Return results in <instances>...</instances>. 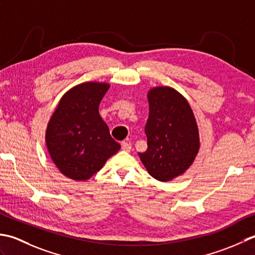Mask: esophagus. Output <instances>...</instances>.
Masks as SVG:
<instances>
[{"instance_id":"1","label":"esophagus","mask_w":255,"mask_h":255,"mask_svg":"<svg viewBox=\"0 0 255 255\" xmlns=\"http://www.w3.org/2000/svg\"><path fill=\"white\" fill-rule=\"evenodd\" d=\"M121 146H122V149L126 150V152H129V150H131V148H132L131 143L128 142V141H127V142H126V141L122 142V143H121Z\"/></svg>"}]
</instances>
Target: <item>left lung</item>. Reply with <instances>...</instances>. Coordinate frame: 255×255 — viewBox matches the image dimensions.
Here are the masks:
<instances>
[{
    "instance_id": "1",
    "label": "left lung",
    "mask_w": 255,
    "mask_h": 255,
    "mask_svg": "<svg viewBox=\"0 0 255 255\" xmlns=\"http://www.w3.org/2000/svg\"><path fill=\"white\" fill-rule=\"evenodd\" d=\"M147 99V149L138 156L152 177L169 181L194 163L200 146L198 127L189 103L173 88H152Z\"/></svg>"
}]
</instances>
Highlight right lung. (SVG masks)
Segmentation results:
<instances>
[{
    "instance_id": "right-lung-1",
    "label": "right lung",
    "mask_w": 255,
    "mask_h": 255,
    "mask_svg": "<svg viewBox=\"0 0 255 255\" xmlns=\"http://www.w3.org/2000/svg\"><path fill=\"white\" fill-rule=\"evenodd\" d=\"M109 88V84L91 81L71 88L50 118L46 145L66 177L89 179L121 147L99 114V105Z\"/></svg>"
}]
</instances>
